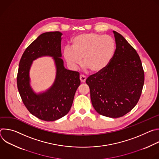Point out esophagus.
I'll list each match as a JSON object with an SVG mask.
<instances>
[{"instance_id":"obj_1","label":"esophagus","mask_w":159,"mask_h":159,"mask_svg":"<svg viewBox=\"0 0 159 159\" xmlns=\"http://www.w3.org/2000/svg\"><path fill=\"white\" fill-rule=\"evenodd\" d=\"M86 79H87V77L85 75H80V80L81 82H85L86 80Z\"/></svg>"}]
</instances>
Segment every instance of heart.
<instances>
[{"label": "heart", "mask_w": 159, "mask_h": 159, "mask_svg": "<svg viewBox=\"0 0 159 159\" xmlns=\"http://www.w3.org/2000/svg\"><path fill=\"white\" fill-rule=\"evenodd\" d=\"M115 50V41L112 37L96 33H84L72 40V48L66 47L63 49V57L73 68L81 64L83 58L86 68L97 74L109 65Z\"/></svg>", "instance_id": "1"}]
</instances>
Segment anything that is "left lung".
Listing matches in <instances>:
<instances>
[{"label": "left lung", "mask_w": 159, "mask_h": 159, "mask_svg": "<svg viewBox=\"0 0 159 159\" xmlns=\"http://www.w3.org/2000/svg\"><path fill=\"white\" fill-rule=\"evenodd\" d=\"M116 48L106 69L86 80L90 99L99 114L121 117L137 104L144 84V71L139 54L120 33L113 31Z\"/></svg>", "instance_id": "left-lung-1"}]
</instances>
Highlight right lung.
I'll use <instances>...</instances> for the list:
<instances>
[{
    "label": "right lung",
    "instance_id": "right-lung-1",
    "mask_svg": "<svg viewBox=\"0 0 159 159\" xmlns=\"http://www.w3.org/2000/svg\"><path fill=\"white\" fill-rule=\"evenodd\" d=\"M61 35L59 31L40 34L26 49L19 64L17 85L22 101L33 115L47 121L57 120L69 112L80 84L79 73L67 70L63 65ZM44 56L53 57L56 77L46 92L36 93L30 85V68L33 60Z\"/></svg>",
    "mask_w": 159,
    "mask_h": 159
}]
</instances>
